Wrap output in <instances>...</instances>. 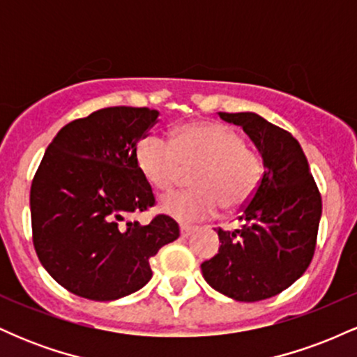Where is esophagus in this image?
<instances>
[{
    "label": "esophagus",
    "mask_w": 357,
    "mask_h": 357,
    "mask_svg": "<svg viewBox=\"0 0 357 357\" xmlns=\"http://www.w3.org/2000/svg\"><path fill=\"white\" fill-rule=\"evenodd\" d=\"M179 231H181L183 238H188V236L192 235V231H195V228H192V227H186V225H181V228H179Z\"/></svg>",
    "instance_id": "1"
}]
</instances>
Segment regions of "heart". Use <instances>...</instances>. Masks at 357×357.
<instances>
[{"instance_id": "b5f03b06", "label": "heart", "mask_w": 357, "mask_h": 357, "mask_svg": "<svg viewBox=\"0 0 357 357\" xmlns=\"http://www.w3.org/2000/svg\"><path fill=\"white\" fill-rule=\"evenodd\" d=\"M137 167L146 181L159 191L171 190L192 173L195 190L173 191L161 196L159 210L181 223H195L243 208L264 181L265 165L260 153L245 146L243 137L218 122H191L181 126L174 141L153 132L139 142Z\"/></svg>"}]
</instances>
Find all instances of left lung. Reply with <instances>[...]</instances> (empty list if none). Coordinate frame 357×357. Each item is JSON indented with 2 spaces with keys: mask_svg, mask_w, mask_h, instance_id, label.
<instances>
[{
  "mask_svg": "<svg viewBox=\"0 0 357 357\" xmlns=\"http://www.w3.org/2000/svg\"><path fill=\"white\" fill-rule=\"evenodd\" d=\"M243 127L264 158L257 195L241 208L238 230L218 228L220 250L203 261L204 280L238 302L284 292L312 261L322 199L297 139L253 112H218Z\"/></svg>",
  "mask_w": 357,
  "mask_h": 357,
  "instance_id": "obj_1",
  "label": "left lung"
}]
</instances>
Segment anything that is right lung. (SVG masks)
<instances>
[{
	"instance_id": "obj_1",
	"label": "right lung",
	"mask_w": 357,
	"mask_h": 357,
	"mask_svg": "<svg viewBox=\"0 0 357 357\" xmlns=\"http://www.w3.org/2000/svg\"><path fill=\"white\" fill-rule=\"evenodd\" d=\"M158 110L105 107L65 127L50 142L30 191L40 261L59 284L90 301H116L153 277L149 260L179 236L166 215L127 221L154 206L136 151Z\"/></svg>"
}]
</instances>
